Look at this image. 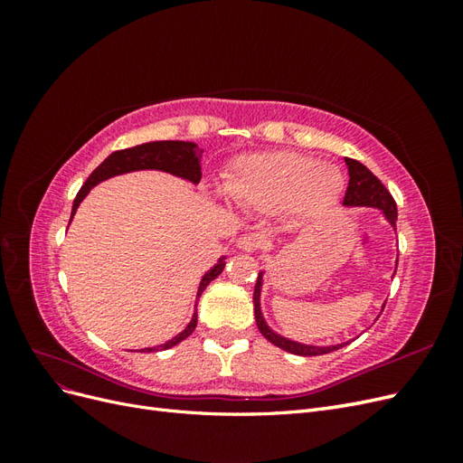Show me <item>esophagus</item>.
I'll use <instances>...</instances> for the list:
<instances>
[{
	"label": "esophagus",
	"instance_id": "esophagus-1",
	"mask_svg": "<svg viewBox=\"0 0 463 463\" xmlns=\"http://www.w3.org/2000/svg\"><path fill=\"white\" fill-rule=\"evenodd\" d=\"M237 247L241 250H247V253H253V250L259 247V240L255 235H243L240 237V241H237Z\"/></svg>",
	"mask_w": 463,
	"mask_h": 463
}]
</instances>
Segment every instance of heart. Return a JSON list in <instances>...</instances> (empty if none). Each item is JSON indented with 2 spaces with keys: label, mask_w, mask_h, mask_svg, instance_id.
<instances>
[{
  "label": "heart",
  "mask_w": 463,
  "mask_h": 463,
  "mask_svg": "<svg viewBox=\"0 0 463 463\" xmlns=\"http://www.w3.org/2000/svg\"><path fill=\"white\" fill-rule=\"evenodd\" d=\"M342 174L330 164H317L296 152L249 154L226 177V193L245 206L311 216L330 206L342 191Z\"/></svg>",
  "instance_id": "heart-1"
}]
</instances>
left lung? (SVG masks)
I'll list each match as a JSON object with an SVG mask.
<instances>
[{
	"instance_id": "1",
	"label": "left lung",
	"mask_w": 463,
	"mask_h": 463,
	"mask_svg": "<svg viewBox=\"0 0 463 463\" xmlns=\"http://www.w3.org/2000/svg\"><path fill=\"white\" fill-rule=\"evenodd\" d=\"M347 162V170H349V184L345 189V197H344V204L345 206H374L381 208L386 220L396 228V220H398V208H396V201L392 197L390 191L383 185V181L378 179L367 165H363L361 162L354 160V158H345ZM260 288H262V272L257 278V286H255V293H253V303H255V318H257V326L260 330V334L264 335L266 340L270 344L286 349V352L293 354V355H325L334 352V349H340L345 344L340 345H330V347H315V345H303L298 342H291L282 338V335L274 334L266 322L262 318L260 313Z\"/></svg>"
}]
</instances>
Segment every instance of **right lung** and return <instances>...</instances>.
<instances>
[{
  "instance_id": "obj_1",
  "label": "right lung",
  "mask_w": 463,
  "mask_h": 463,
  "mask_svg": "<svg viewBox=\"0 0 463 463\" xmlns=\"http://www.w3.org/2000/svg\"><path fill=\"white\" fill-rule=\"evenodd\" d=\"M201 156L203 150L197 148L194 143H184V141H156V143H145L138 145L133 148H125V150H116L111 152L109 156L96 167V170L90 174V177L85 181V185L80 187V191L77 193V197L73 201V210H71V218L77 213V206L80 204V201L87 197L89 191L100 184V181L114 177L119 174H128V172H135V170H162V172H170L174 175L185 177L193 184H199L201 181ZM71 222V220H69ZM223 270V262L220 260L218 264H214L210 269L199 286V293L197 299L201 298V293L204 291V288L213 282L214 278L220 276V272ZM194 326H197V311H194L189 326L181 332L179 335H175L174 340L165 342L158 347H145L143 352L150 354V352H162V349H170L174 345H177L179 342H184L185 338L193 334Z\"/></svg>"
}]
</instances>
